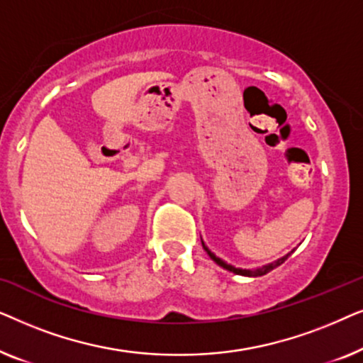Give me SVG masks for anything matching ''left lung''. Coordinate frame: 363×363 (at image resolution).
Returning <instances> with one entry per match:
<instances>
[{
    "instance_id": "8db88e82",
    "label": "left lung",
    "mask_w": 363,
    "mask_h": 363,
    "mask_svg": "<svg viewBox=\"0 0 363 363\" xmlns=\"http://www.w3.org/2000/svg\"><path fill=\"white\" fill-rule=\"evenodd\" d=\"M201 245H203V250H205L206 252H208V256L211 257L213 261L216 262L218 266H221L223 269H226V271H230V272H235V274H240V276H246V277H259V276H264V274H267V272L269 271H272V269H276L277 266H281L282 262H284L287 257L291 256V252H287L286 256H282V257H279V259H276V261H272V262H269V264H264V266H261V267H256V269H242V267H235V266H231V264H228L226 261H223L221 257H218L215 252H211L210 250H208V246L205 245V242H203V240H201Z\"/></svg>"
}]
</instances>
